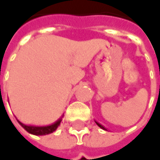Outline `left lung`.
I'll list each match as a JSON object with an SVG mask.
<instances>
[{
    "instance_id": "left-lung-1",
    "label": "left lung",
    "mask_w": 160,
    "mask_h": 160,
    "mask_svg": "<svg viewBox=\"0 0 160 160\" xmlns=\"http://www.w3.org/2000/svg\"><path fill=\"white\" fill-rule=\"evenodd\" d=\"M96 123H97V126H98V127H100V128H102V129H103V130H106V128H104V127H102V125H101V124H99V123H98V122H97V121H96Z\"/></svg>"
}]
</instances>
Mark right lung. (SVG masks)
Segmentation results:
<instances>
[{"label": "right lung", "instance_id": "add662e5", "mask_svg": "<svg viewBox=\"0 0 160 160\" xmlns=\"http://www.w3.org/2000/svg\"><path fill=\"white\" fill-rule=\"evenodd\" d=\"M18 123H19L24 128H25L28 133L32 134V135H48L50 133H53L55 130L58 128V127L60 125L61 122V118L58 120L57 122H55L54 124L50 125V126H47V127H33V126H26V125L21 123L19 120H18Z\"/></svg>", "mask_w": 160, "mask_h": 160}]
</instances>
